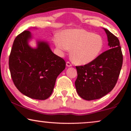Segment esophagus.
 Returning <instances> with one entry per match:
<instances>
[{"instance_id": "34e87169", "label": "esophagus", "mask_w": 131, "mask_h": 131, "mask_svg": "<svg viewBox=\"0 0 131 131\" xmlns=\"http://www.w3.org/2000/svg\"><path fill=\"white\" fill-rule=\"evenodd\" d=\"M72 65L71 64L70 62H66V66H68V67H70V66H72Z\"/></svg>"}]
</instances>
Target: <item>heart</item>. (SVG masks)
<instances>
[{"mask_svg": "<svg viewBox=\"0 0 131 131\" xmlns=\"http://www.w3.org/2000/svg\"><path fill=\"white\" fill-rule=\"evenodd\" d=\"M60 37L54 39L57 49L61 52L71 49V58L77 64L85 65L95 60L103 47L99 35L81 29L63 30Z\"/></svg>", "mask_w": 131, "mask_h": 131, "instance_id": "1", "label": "heart"}]
</instances>
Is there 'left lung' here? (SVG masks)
I'll return each mask as SVG.
<instances>
[{
  "instance_id": "obj_1",
  "label": "left lung",
  "mask_w": 131,
  "mask_h": 131,
  "mask_svg": "<svg viewBox=\"0 0 131 131\" xmlns=\"http://www.w3.org/2000/svg\"><path fill=\"white\" fill-rule=\"evenodd\" d=\"M110 49L102 53L91 62L76 66L77 94L87 101L101 98L113 89L123 65V57L118 39L104 28Z\"/></svg>"
}]
</instances>
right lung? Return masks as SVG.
<instances>
[{
    "instance_id": "right-lung-1",
    "label": "right lung",
    "mask_w": 131,
    "mask_h": 131,
    "mask_svg": "<svg viewBox=\"0 0 131 131\" xmlns=\"http://www.w3.org/2000/svg\"><path fill=\"white\" fill-rule=\"evenodd\" d=\"M31 37L29 30H24L15 37L8 61L11 76L22 94L45 100L52 93L66 62L52 52L47 42L39 41L36 48L30 47L28 41Z\"/></svg>"
}]
</instances>
